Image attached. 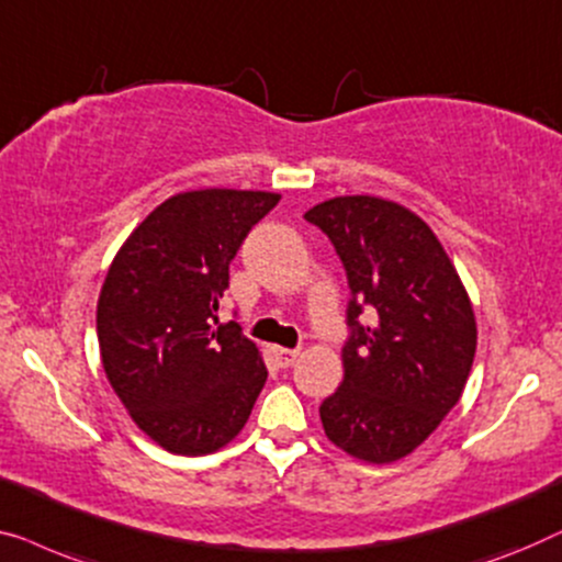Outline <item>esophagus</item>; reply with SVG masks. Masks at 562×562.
<instances>
[{"instance_id": "esophagus-1", "label": "esophagus", "mask_w": 562, "mask_h": 562, "mask_svg": "<svg viewBox=\"0 0 562 562\" xmlns=\"http://www.w3.org/2000/svg\"><path fill=\"white\" fill-rule=\"evenodd\" d=\"M272 353H274V359H278L280 367H292L295 359L300 357L297 349H282V346H272Z\"/></svg>"}]
</instances>
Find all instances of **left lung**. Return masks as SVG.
<instances>
[{
	"label": "left lung",
	"instance_id": "1",
	"mask_svg": "<svg viewBox=\"0 0 562 562\" xmlns=\"http://www.w3.org/2000/svg\"><path fill=\"white\" fill-rule=\"evenodd\" d=\"M305 221L334 244L351 290L344 382L323 400V430L361 461H400L461 400L476 353L471 300L438 236L405 205L341 195Z\"/></svg>",
	"mask_w": 562,
	"mask_h": 562
}]
</instances>
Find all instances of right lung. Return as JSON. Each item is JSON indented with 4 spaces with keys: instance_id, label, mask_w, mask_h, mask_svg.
Returning <instances> with one entry per match:
<instances>
[{
    "instance_id": "obj_1",
    "label": "right lung",
    "mask_w": 562,
    "mask_h": 562,
    "mask_svg": "<svg viewBox=\"0 0 562 562\" xmlns=\"http://www.w3.org/2000/svg\"><path fill=\"white\" fill-rule=\"evenodd\" d=\"M278 193H178L142 221L109 267L97 307L101 363L157 446L205 456L239 436L267 382L239 323H218L228 265Z\"/></svg>"
}]
</instances>
